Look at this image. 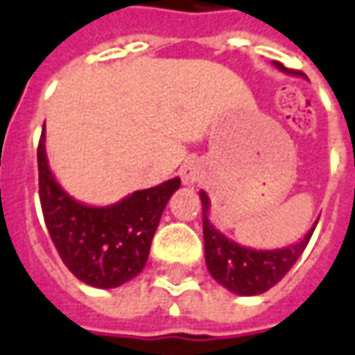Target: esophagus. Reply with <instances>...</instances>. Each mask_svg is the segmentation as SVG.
<instances>
[{
	"label": "esophagus",
	"instance_id": "obj_1",
	"mask_svg": "<svg viewBox=\"0 0 355 355\" xmlns=\"http://www.w3.org/2000/svg\"><path fill=\"white\" fill-rule=\"evenodd\" d=\"M180 177H182V182L184 184H196V182H200L201 178H203V169H201V165L198 162H186L182 165V169H180Z\"/></svg>",
	"mask_w": 355,
	"mask_h": 355
}]
</instances>
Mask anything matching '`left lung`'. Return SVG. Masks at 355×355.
<instances>
[{
	"label": "left lung",
	"mask_w": 355,
	"mask_h": 355,
	"mask_svg": "<svg viewBox=\"0 0 355 355\" xmlns=\"http://www.w3.org/2000/svg\"><path fill=\"white\" fill-rule=\"evenodd\" d=\"M275 66L283 72L298 73L295 70H287L285 66L275 62ZM201 209H203V241H205V262L211 275L223 287L230 289L236 295L251 297L261 295L272 289L275 283H279L295 266V262L304 253L308 241L312 238L315 224L298 243L275 251H254L247 249L230 239H226L218 230L209 223V198L201 192Z\"/></svg>",
	"instance_id": "left-lung-1"
}]
</instances>
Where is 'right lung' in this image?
Instances as JSON below:
<instances>
[{"mask_svg":"<svg viewBox=\"0 0 355 355\" xmlns=\"http://www.w3.org/2000/svg\"><path fill=\"white\" fill-rule=\"evenodd\" d=\"M40 201L53 243L66 268L91 287H119L146 266L162 213L180 178L139 190L110 207H87L55 182L45 155V135L37 144Z\"/></svg>","mask_w":355,"mask_h":355,"instance_id":"obj_1","label":"right lung"}]
</instances>
